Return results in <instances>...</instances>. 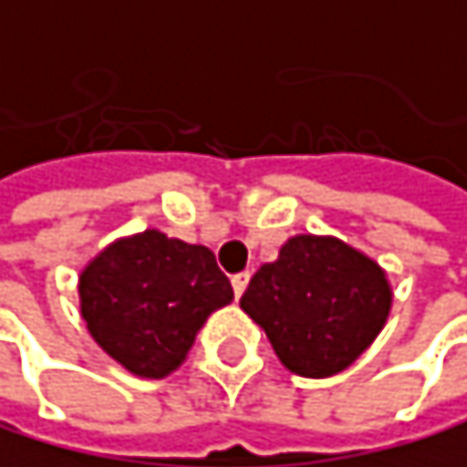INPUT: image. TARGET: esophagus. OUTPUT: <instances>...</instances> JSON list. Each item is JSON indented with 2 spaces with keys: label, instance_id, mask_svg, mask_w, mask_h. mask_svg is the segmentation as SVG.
Here are the masks:
<instances>
[{
  "label": "esophagus",
  "instance_id": "esophagus-1",
  "mask_svg": "<svg viewBox=\"0 0 467 467\" xmlns=\"http://www.w3.org/2000/svg\"><path fill=\"white\" fill-rule=\"evenodd\" d=\"M248 279H251V274L245 271V274H234L231 276V285H234V294H236V299L245 294V288H248Z\"/></svg>",
  "mask_w": 467,
  "mask_h": 467
}]
</instances>
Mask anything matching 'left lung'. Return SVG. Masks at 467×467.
Instances as JSON below:
<instances>
[{
	"instance_id": "left-lung-1",
	"label": "left lung",
	"mask_w": 467,
	"mask_h": 467,
	"mask_svg": "<svg viewBox=\"0 0 467 467\" xmlns=\"http://www.w3.org/2000/svg\"><path fill=\"white\" fill-rule=\"evenodd\" d=\"M265 327L282 365L299 377H331L377 339L390 285L374 259L334 236H294L262 265L239 299Z\"/></svg>"
}]
</instances>
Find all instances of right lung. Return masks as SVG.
<instances>
[{
	"instance_id": "1",
	"label": "right lung",
	"mask_w": 467,
	"mask_h": 467,
	"mask_svg": "<svg viewBox=\"0 0 467 467\" xmlns=\"http://www.w3.org/2000/svg\"><path fill=\"white\" fill-rule=\"evenodd\" d=\"M82 319L108 357L159 379L185 359L208 314L234 299L205 245L145 231L105 248L79 276Z\"/></svg>"
}]
</instances>
